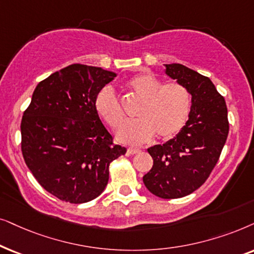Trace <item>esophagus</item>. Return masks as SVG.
I'll return each instance as SVG.
<instances>
[{"label":"esophagus","mask_w":254,"mask_h":254,"mask_svg":"<svg viewBox=\"0 0 254 254\" xmlns=\"http://www.w3.org/2000/svg\"><path fill=\"white\" fill-rule=\"evenodd\" d=\"M138 152H140V150L139 148H134V147H130V148H127V155H133V154H136V153H138Z\"/></svg>","instance_id":"1"}]
</instances>
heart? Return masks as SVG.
Masks as SVG:
<instances>
[{
  "mask_svg": "<svg viewBox=\"0 0 254 254\" xmlns=\"http://www.w3.org/2000/svg\"><path fill=\"white\" fill-rule=\"evenodd\" d=\"M125 87L141 103L136 111L137 120L127 122L118 130V140L138 145L146 143L154 133L159 139L167 140L184 129L191 109V95L184 84L162 83L157 76L141 73L127 80ZM94 109L111 129H118L125 120L120 100L108 86L94 97Z\"/></svg>",
  "mask_w": 254,
  "mask_h": 254,
  "instance_id": "1",
  "label": "heart"
}]
</instances>
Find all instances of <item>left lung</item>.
Masks as SVG:
<instances>
[{"label": "left lung", "mask_w": 254, "mask_h": 254, "mask_svg": "<svg viewBox=\"0 0 254 254\" xmlns=\"http://www.w3.org/2000/svg\"><path fill=\"white\" fill-rule=\"evenodd\" d=\"M166 74L191 94L189 120L173 139L147 148L153 166L143 181L152 194L179 198L207 181L229 133L225 100L209 77L181 64L166 65Z\"/></svg>", "instance_id": "1"}]
</instances>
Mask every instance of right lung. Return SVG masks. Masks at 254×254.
Instances as JSON below:
<instances>
[{
    "mask_svg": "<svg viewBox=\"0 0 254 254\" xmlns=\"http://www.w3.org/2000/svg\"><path fill=\"white\" fill-rule=\"evenodd\" d=\"M116 74L74 64L40 81L22 117V154L42 187L79 204L96 198L109 166L127 148L116 145L94 109V97Z\"/></svg>",
    "mask_w": 254,
    "mask_h": 254,
    "instance_id": "add662e5",
    "label": "right lung"
}]
</instances>
